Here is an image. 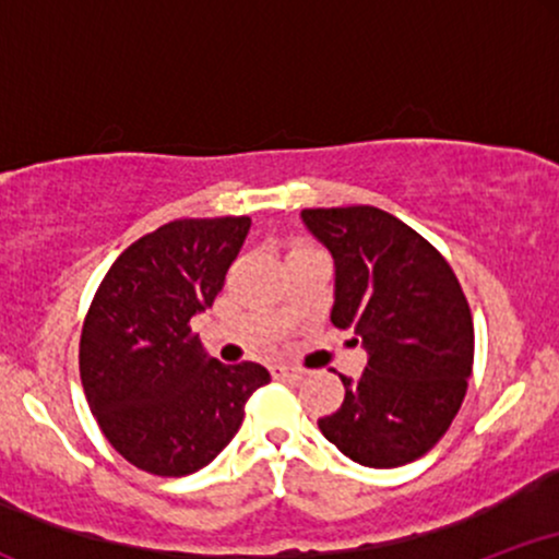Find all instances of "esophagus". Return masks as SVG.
Returning a JSON list of instances; mask_svg holds the SVG:
<instances>
[{"label":"esophagus","mask_w":559,"mask_h":559,"mask_svg":"<svg viewBox=\"0 0 559 559\" xmlns=\"http://www.w3.org/2000/svg\"><path fill=\"white\" fill-rule=\"evenodd\" d=\"M271 373L273 378H278V381H301V378H305V370L288 368V365H273Z\"/></svg>","instance_id":"obj_1"}]
</instances>
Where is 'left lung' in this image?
I'll return each mask as SVG.
<instances>
[{
  "label": "left lung",
  "instance_id": "obj_1",
  "mask_svg": "<svg viewBox=\"0 0 559 559\" xmlns=\"http://www.w3.org/2000/svg\"><path fill=\"white\" fill-rule=\"evenodd\" d=\"M333 254L331 323L355 329L368 352L344 402L318 426L368 467L423 457L452 426L473 370L471 307L449 262L400 217L370 207L301 210Z\"/></svg>",
  "mask_w": 559,
  "mask_h": 559
}]
</instances>
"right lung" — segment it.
<instances>
[{
  "mask_svg": "<svg viewBox=\"0 0 559 559\" xmlns=\"http://www.w3.org/2000/svg\"><path fill=\"white\" fill-rule=\"evenodd\" d=\"M241 217H183L141 236L112 262L81 331V383L105 439L139 471L189 476L210 465L271 373L223 365L191 318L213 307L247 239Z\"/></svg>",
  "mask_w": 559,
  "mask_h": 559,
  "instance_id": "1",
  "label": "right lung"
}]
</instances>
